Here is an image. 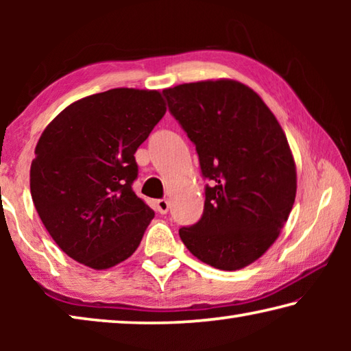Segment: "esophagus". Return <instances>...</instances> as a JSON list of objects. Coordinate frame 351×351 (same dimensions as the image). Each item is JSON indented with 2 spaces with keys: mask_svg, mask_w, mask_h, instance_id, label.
I'll return each instance as SVG.
<instances>
[{
  "mask_svg": "<svg viewBox=\"0 0 351 351\" xmlns=\"http://www.w3.org/2000/svg\"><path fill=\"white\" fill-rule=\"evenodd\" d=\"M154 209L161 213V215H165V213H167L170 209V203L167 199H158L156 203H154Z\"/></svg>",
  "mask_w": 351,
  "mask_h": 351,
  "instance_id": "34e87169",
  "label": "esophagus"
}]
</instances>
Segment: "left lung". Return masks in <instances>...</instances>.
Instances as JSON below:
<instances>
[{"label":"left lung","mask_w":351,"mask_h":351,"mask_svg":"<svg viewBox=\"0 0 351 351\" xmlns=\"http://www.w3.org/2000/svg\"><path fill=\"white\" fill-rule=\"evenodd\" d=\"M169 110L197 147L204 212L180 237L195 257L223 271L258 260L293 209L297 171L280 123L252 88L232 79L165 88Z\"/></svg>","instance_id":"left-lung-1"}]
</instances>
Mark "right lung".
Segmentation results:
<instances>
[{"instance_id":"obj_1","label":"right lung","mask_w":351,"mask_h":351,"mask_svg":"<svg viewBox=\"0 0 351 351\" xmlns=\"http://www.w3.org/2000/svg\"><path fill=\"white\" fill-rule=\"evenodd\" d=\"M167 111L156 90L114 88L75 100L41 133L31 195L52 240L102 271L132 257L154 212L136 197L134 153Z\"/></svg>"}]
</instances>
